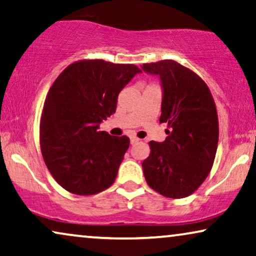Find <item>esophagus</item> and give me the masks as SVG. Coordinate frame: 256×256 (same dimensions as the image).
<instances>
[{"label":"esophagus","mask_w":256,"mask_h":256,"mask_svg":"<svg viewBox=\"0 0 256 256\" xmlns=\"http://www.w3.org/2000/svg\"><path fill=\"white\" fill-rule=\"evenodd\" d=\"M138 142H139V139H138L137 137H131V144H132V145L137 144Z\"/></svg>","instance_id":"34e87169"}]
</instances>
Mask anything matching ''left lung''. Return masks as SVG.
Returning <instances> with one entry per match:
<instances>
[{
	"label": "left lung",
	"mask_w": 256,
	"mask_h": 256,
	"mask_svg": "<svg viewBox=\"0 0 256 256\" xmlns=\"http://www.w3.org/2000/svg\"><path fill=\"white\" fill-rule=\"evenodd\" d=\"M144 72L162 84V116L168 126L165 142H150L142 162L148 186L164 196L192 194L213 166L219 140L216 103L202 78L172 60L142 64Z\"/></svg>",
	"instance_id": "1"
}]
</instances>
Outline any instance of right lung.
I'll return each instance as SVG.
<instances>
[{"instance_id": "1", "label": "right lung", "mask_w": 256, "mask_h": 256, "mask_svg": "<svg viewBox=\"0 0 256 256\" xmlns=\"http://www.w3.org/2000/svg\"><path fill=\"white\" fill-rule=\"evenodd\" d=\"M142 71L134 64L80 60L56 78L40 119V150L46 168L64 190L91 196L114 182L130 146L100 125L114 114L118 94Z\"/></svg>"}]
</instances>
